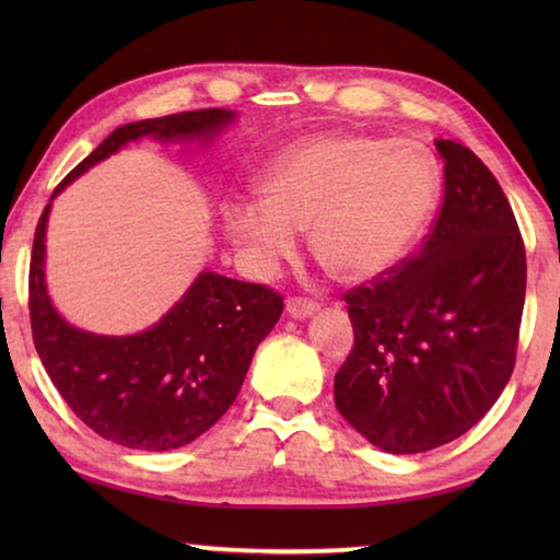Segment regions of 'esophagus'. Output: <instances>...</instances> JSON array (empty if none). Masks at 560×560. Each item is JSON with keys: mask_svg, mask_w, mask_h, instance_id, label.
Here are the masks:
<instances>
[{"mask_svg": "<svg viewBox=\"0 0 560 560\" xmlns=\"http://www.w3.org/2000/svg\"><path fill=\"white\" fill-rule=\"evenodd\" d=\"M318 311V303L316 301H311V299H301V296H291V299H287V314L291 316V318H308V316H314Z\"/></svg>", "mask_w": 560, "mask_h": 560, "instance_id": "obj_1", "label": "esophagus"}]
</instances>
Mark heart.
Masks as SVG:
<instances>
[{
  "label": "heart",
  "mask_w": 560,
  "mask_h": 560,
  "mask_svg": "<svg viewBox=\"0 0 560 560\" xmlns=\"http://www.w3.org/2000/svg\"><path fill=\"white\" fill-rule=\"evenodd\" d=\"M442 173L415 140L330 132L293 143L264 170L259 202H230L224 232L257 273L277 269L308 234V252L338 281L393 269L438 205Z\"/></svg>",
  "instance_id": "obj_1"
}]
</instances>
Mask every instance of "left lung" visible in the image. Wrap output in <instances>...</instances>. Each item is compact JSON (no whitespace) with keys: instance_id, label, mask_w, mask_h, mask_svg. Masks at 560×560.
Segmentation results:
<instances>
[{"instance_id":"1","label":"left lung","mask_w":560,"mask_h":560,"mask_svg":"<svg viewBox=\"0 0 560 560\" xmlns=\"http://www.w3.org/2000/svg\"><path fill=\"white\" fill-rule=\"evenodd\" d=\"M444 202L420 252L346 293L355 343L334 381L338 412L390 454L442 447L499 400L516 360L526 252L504 189L438 140Z\"/></svg>"}]
</instances>
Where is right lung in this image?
Instances as JSON below:
<instances>
[{
    "instance_id": "add662e5",
    "label": "right lung",
    "mask_w": 560,
    "mask_h": 560,
    "mask_svg": "<svg viewBox=\"0 0 560 560\" xmlns=\"http://www.w3.org/2000/svg\"><path fill=\"white\" fill-rule=\"evenodd\" d=\"M232 110L205 108L120 126L75 165L66 185L140 138L212 140ZM46 205L30 267V316L36 353L56 390L89 428L130 450L167 452L200 438L240 395L252 355L277 324L283 299L261 283L202 271L167 314L136 336H98L59 316L46 291Z\"/></svg>"
}]
</instances>
